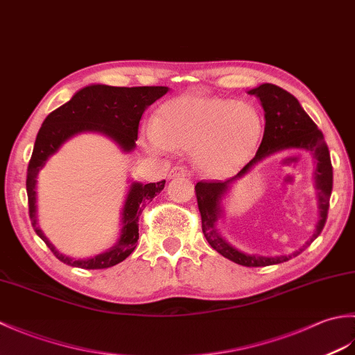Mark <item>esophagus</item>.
Here are the masks:
<instances>
[{"label": "esophagus", "mask_w": 355, "mask_h": 355, "mask_svg": "<svg viewBox=\"0 0 355 355\" xmlns=\"http://www.w3.org/2000/svg\"><path fill=\"white\" fill-rule=\"evenodd\" d=\"M186 173H187V169L184 168V166H173V168H172L171 172H169V177H171V178L184 177Z\"/></svg>", "instance_id": "1"}]
</instances>
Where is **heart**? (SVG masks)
I'll return each instance as SVG.
<instances>
[{"label":"heart","mask_w":355,"mask_h":355,"mask_svg":"<svg viewBox=\"0 0 355 355\" xmlns=\"http://www.w3.org/2000/svg\"><path fill=\"white\" fill-rule=\"evenodd\" d=\"M262 134V117L252 103L189 93L158 110L145 140L158 153L192 150L202 172L225 177L250 160Z\"/></svg>","instance_id":"b5f03b06"}]
</instances>
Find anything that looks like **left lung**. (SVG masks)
Returning a JSON list of instances; mask_svg holds the SVG:
<instances>
[{
	"label": "left lung",
	"mask_w": 355,
	"mask_h": 355,
	"mask_svg": "<svg viewBox=\"0 0 355 355\" xmlns=\"http://www.w3.org/2000/svg\"><path fill=\"white\" fill-rule=\"evenodd\" d=\"M248 94L258 97L263 112H266L263 114L266 116V130H263V137L258 153L233 178L225 180V182H218V180L216 182H198L197 186H195V192H197L198 209L201 214L202 233H205L210 247L223 254L224 258L239 263V266L266 267L285 262L291 259L293 256L302 253L320 235L327 223L331 191H333V164H331L329 150L322 131L304 111V108L300 107L296 97L285 92L284 88L273 84H262L250 89ZM291 148L310 150L316 158L315 182L316 190L318 191L320 220L313 236L304 248L291 255H282L273 259L272 257L247 255L239 252L237 249L225 243L216 230L217 218L222 211L220 201L223 195L228 191L231 183L243 176L256 162L279 150Z\"/></svg>",
	"instance_id": "1"
}]
</instances>
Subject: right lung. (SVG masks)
I'll use <instances>...</instances> for the list:
<instances>
[{
    "instance_id": "right-lung-1",
    "label": "right lung",
    "mask_w": 355,
    "mask_h": 355,
    "mask_svg": "<svg viewBox=\"0 0 355 355\" xmlns=\"http://www.w3.org/2000/svg\"><path fill=\"white\" fill-rule=\"evenodd\" d=\"M169 92L168 87H110L89 85L79 89L71 99L45 117L36 135L33 154L27 168L28 215L36 235L53 254L67 266L85 270H101L125 261L139 239V216L143 209L163 191L164 180L141 184L134 182L128 191L123 210L122 229L117 243L107 252L88 259H73L59 253L37 227L36 220V177L49 158L58 153L64 143L80 132H101L114 140L125 153H131L139 137V123L143 112L157 99Z\"/></svg>"
}]
</instances>
